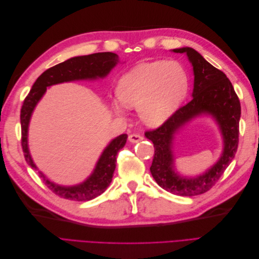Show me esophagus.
Instances as JSON below:
<instances>
[{
  "label": "esophagus",
  "mask_w": 259,
  "mask_h": 259,
  "mask_svg": "<svg viewBox=\"0 0 259 259\" xmlns=\"http://www.w3.org/2000/svg\"><path fill=\"white\" fill-rule=\"evenodd\" d=\"M143 139H144V137L142 135H139V134H131L128 136V140H130L131 143H133V144H136V143L142 142Z\"/></svg>",
  "instance_id": "esophagus-1"
}]
</instances>
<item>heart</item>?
<instances>
[{
    "label": "heart",
    "mask_w": 259,
    "mask_h": 259,
    "mask_svg": "<svg viewBox=\"0 0 259 259\" xmlns=\"http://www.w3.org/2000/svg\"><path fill=\"white\" fill-rule=\"evenodd\" d=\"M188 89V76L177 61L145 62L122 76L117 96L122 103L137 108L142 120L151 126L166 121L173 114ZM116 111L123 106L114 103Z\"/></svg>",
    "instance_id": "heart-1"
}]
</instances>
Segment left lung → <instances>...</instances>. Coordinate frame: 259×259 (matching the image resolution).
Here are the masks:
<instances>
[{
	"instance_id": "8db88e82",
	"label": "left lung",
	"mask_w": 259,
	"mask_h": 259,
	"mask_svg": "<svg viewBox=\"0 0 259 259\" xmlns=\"http://www.w3.org/2000/svg\"><path fill=\"white\" fill-rule=\"evenodd\" d=\"M173 52L187 54L192 64L194 74L192 99L180 107L161 126L147 131L145 135L154 147L150 171L156 184L173 194L193 197L215 186L233 160L239 145L241 105L227 75L211 66L197 51L183 48ZM200 114H209L219 123L224 137V151L221 159L205 175L197 179L180 178L175 173L172 166L171 144L174 134L183 124Z\"/></svg>"
}]
</instances>
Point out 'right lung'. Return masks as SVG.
Wrapping results in <instances>:
<instances>
[{
  "instance_id": "1",
  "label": "right lung",
  "mask_w": 259,
  "mask_h": 259,
  "mask_svg": "<svg viewBox=\"0 0 259 259\" xmlns=\"http://www.w3.org/2000/svg\"><path fill=\"white\" fill-rule=\"evenodd\" d=\"M117 62H119V57L114 53H96L88 55V56L73 57L60 62V64L48 69L37 77L32 89L30 90L27 97L23 100L20 110L21 147L25 159L31 167L36 169L28 149L29 121L34 107L46 92V88L62 82L95 80L97 77H105ZM126 134H122L114 138L101 154L93 174L84 183L77 186L62 187L50 182L41 171L38 173L49 189L57 194L58 197L72 201H90L105 192L108 186L110 185L115 169L116 154L126 144Z\"/></svg>"
}]
</instances>
